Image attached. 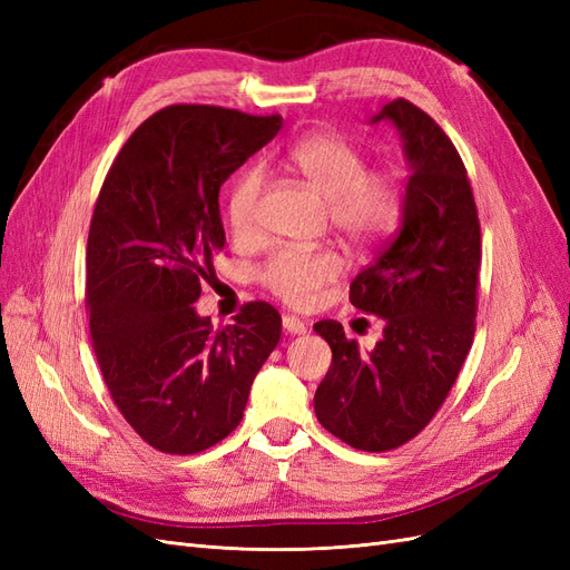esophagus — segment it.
Returning <instances> with one entry per match:
<instances>
[{"instance_id":"esophagus-1","label":"esophagus","mask_w":570,"mask_h":570,"mask_svg":"<svg viewBox=\"0 0 570 570\" xmlns=\"http://www.w3.org/2000/svg\"><path fill=\"white\" fill-rule=\"evenodd\" d=\"M283 331L287 335H304L306 333V325L299 318H295V316H285L283 318Z\"/></svg>"}]
</instances>
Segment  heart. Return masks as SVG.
<instances>
[{
	"mask_svg": "<svg viewBox=\"0 0 570 570\" xmlns=\"http://www.w3.org/2000/svg\"><path fill=\"white\" fill-rule=\"evenodd\" d=\"M287 166L327 202V220L347 243L364 247L392 230L400 216V187L385 174H366V159L352 142L333 132L302 137L287 151ZM264 170L249 168L228 197V223L235 235L254 230ZM342 273L340 256L321 252H278L258 271L262 285L292 306H312Z\"/></svg>",
	"mask_w": 570,
	"mask_h": 570,
	"instance_id": "heart-1",
	"label": "heart"
}]
</instances>
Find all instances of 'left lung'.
I'll return each instance as SVG.
<instances>
[{
	"label": "left lung",
	"mask_w": 570,
	"mask_h": 570,
	"mask_svg": "<svg viewBox=\"0 0 570 570\" xmlns=\"http://www.w3.org/2000/svg\"><path fill=\"white\" fill-rule=\"evenodd\" d=\"M381 120L402 137L409 183L400 230L352 281L350 302L383 318V337L361 352L337 321L314 325L333 350L314 396L316 419L361 452L416 438L446 400L473 344L480 268L473 189L450 137L406 99L368 124Z\"/></svg>",
	"instance_id": "1"
}]
</instances>
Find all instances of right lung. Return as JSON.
Segmentation results:
<instances>
[{
	"mask_svg": "<svg viewBox=\"0 0 570 570\" xmlns=\"http://www.w3.org/2000/svg\"><path fill=\"white\" fill-rule=\"evenodd\" d=\"M283 128L281 116L174 105L114 159L90 223V333L118 411L154 450L197 454L243 421L281 314L252 302L214 331L193 306L226 245L218 193Z\"/></svg>",
	"mask_w": 570,
	"mask_h": 570,
	"instance_id": "obj_1",
	"label": "right lung"
}]
</instances>
